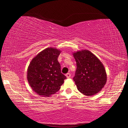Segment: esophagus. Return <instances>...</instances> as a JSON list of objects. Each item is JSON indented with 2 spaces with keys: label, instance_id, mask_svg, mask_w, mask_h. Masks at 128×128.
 Here are the masks:
<instances>
[{
  "label": "esophagus",
  "instance_id": "esophagus-1",
  "mask_svg": "<svg viewBox=\"0 0 128 128\" xmlns=\"http://www.w3.org/2000/svg\"><path fill=\"white\" fill-rule=\"evenodd\" d=\"M66 76L68 78H70V76H71V74L70 73H66Z\"/></svg>",
  "mask_w": 128,
  "mask_h": 128
}]
</instances>
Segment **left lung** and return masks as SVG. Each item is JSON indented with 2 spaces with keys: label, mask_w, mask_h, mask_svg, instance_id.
Here are the masks:
<instances>
[{
  "label": "left lung",
  "mask_w": 128,
  "mask_h": 128,
  "mask_svg": "<svg viewBox=\"0 0 128 128\" xmlns=\"http://www.w3.org/2000/svg\"><path fill=\"white\" fill-rule=\"evenodd\" d=\"M76 70L73 80L80 92L86 96L98 92L106 84V74L100 60L89 50L73 54Z\"/></svg>",
  "instance_id": "left-lung-1"
}]
</instances>
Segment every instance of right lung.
Masks as SVG:
<instances>
[{"label":"right lung","instance_id":"1","mask_svg":"<svg viewBox=\"0 0 128 128\" xmlns=\"http://www.w3.org/2000/svg\"><path fill=\"white\" fill-rule=\"evenodd\" d=\"M60 51L48 48L34 58L27 70V80L34 92L50 97L59 90L66 77L61 73L58 58Z\"/></svg>","mask_w":128,"mask_h":128}]
</instances>
